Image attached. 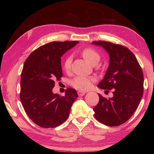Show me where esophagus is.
I'll list each match as a JSON object with an SVG mask.
<instances>
[{"label": "esophagus", "instance_id": "34e87169", "mask_svg": "<svg viewBox=\"0 0 154 154\" xmlns=\"http://www.w3.org/2000/svg\"><path fill=\"white\" fill-rule=\"evenodd\" d=\"M85 94V92H82V91H79V92H78V95H79V96H84Z\"/></svg>", "mask_w": 154, "mask_h": 154}]
</instances>
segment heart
<instances>
[{"label":"heart","mask_w":154,"mask_h":154,"mask_svg":"<svg viewBox=\"0 0 154 154\" xmlns=\"http://www.w3.org/2000/svg\"><path fill=\"white\" fill-rule=\"evenodd\" d=\"M82 54L84 59L90 64H93L95 62H98L100 55L94 49L87 48L83 49ZM72 56H69L65 60L63 64V69L65 71H69L71 67ZM94 79L92 77L86 76H77L71 81V85L75 88L79 90H88L92 87Z\"/></svg>","instance_id":"b5f03b06"}]
</instances>
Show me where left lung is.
I'll use <instances>...</instances> for the list:
<instances>
[{
    "mask_svg": "<svg viewBox=\"0 0 154 154\" xmlns=\"http://www.w3.org/2000/svg\"><path fill=\"white\" fill-rule=\"evenodd\" d=\"M92 45L102 47L109 56V64L98 87L113 90V96L106 99L98 94L99 102L93 110L95 118L109 126H117L128 120L136 111L143 94L144 78L136 57L124 46L94 41Z\"/></svg>",
    "mask_w": 154,
    "mask_h": 154,
    "instance_id": "left-lung-1",
    "label": "left lung"
}]
</instances>
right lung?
I'll list each match as a JSON object with an SVG mask.
<instances>
[{
    "label": "right lung",
    "mask_w": 154,
    "mask_h": 154,
    "mask_svg": "<svg viewBox=\"0 0 154 154\" xmlns=\"http://www.w3.org/2000/svg\"><path fill=\"white\" fill-rule=\"evenodd\" d=\"M78 41L51 42L31 53L26 60L21 75L20 100L33 122L42 128L61 125L69 116L78 97L77 91L68 88L65 95L53 93L54 80L62 77L61 57Z\"/></svg>",
    "instance_id": "1"
}]
</instances>
